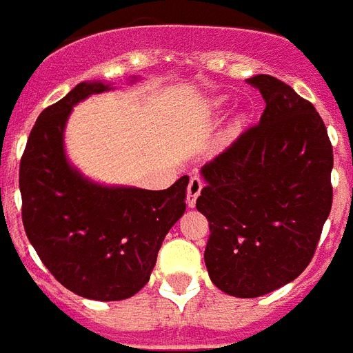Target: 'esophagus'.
<instances>
[{
    "label": "esophagus",
    "instance_id": "esophagus-1",
    "mask_svg": "<svg viewBox=\"0 0 353 353\" xmlns=\"http://www.w3.org/2000/svg\"><path fill=\"white\" fill-rule=\"evenodd\" d=\"M203 186H205V183H203L201 177L194 176L190 179V183H188V192H186V205L190 206V208H194L196 206V199L199 197V194H201Z\"/></svg>",
    "mask_w": 353,
    "mask_h": 353
}]
</instances>
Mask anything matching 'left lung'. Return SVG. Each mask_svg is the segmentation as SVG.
<instances>
[{
  "instance_id": "1",
  "label": "left lung",
  "mask_w": 353,
  "mask_h": 353,
  "mask_svg": "<svg viewBox=\"0 0 353 353\" xmlns=\"http://www.w3.org/2000/svg\"><path fill=\"white\" fill-rule=\"evenodd\" d=\"M246 81L265 112L201 168L196 206L210 225L212 283L248 299L294 281L314 257L332 208L334 152L314 105L290 85L266 74Z\"/></svg>"
}]
</instances>
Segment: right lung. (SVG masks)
Here are the masks:
<instances>
[{
	"mask_svg": "<svg viewBox=\"0 0 353 353\" xmlns=\"http://www.w3.org/2000/svg\"><path fill=\"white\" fill-rule=\"evenodd\" d=\"M110 90L79 83L39 114L19 165L21 217L43 265L65 288L96 301H121L141 290L157 252L185 214L188 176L167 190L103 186L67 159L63 136L74 105Z\"/></svg>",
	"mask_w": 353,
	"mask_h": 353,
	"instance_id": "add662e5",
	"label": "right lung"
}]
</instances>
